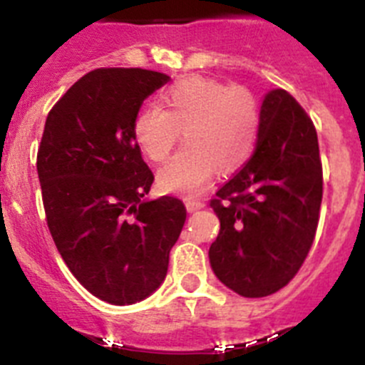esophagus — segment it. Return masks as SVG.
I'll return each mask as SVG.
<instances>
[{"label":"esophagus","mask_w":365,"mask_h":365,"mask_svg":"<svg viewBox=\"0 0 365 365\" xmlns=\"http://www.w3.org/2000/svg\"><path fill=\"white\" fill-rule=\"evenodd\" d=\"M185 205H186V210H188L190 214H192V212H197V210H201V208H205V202H201V201H195V199H186V201H185Z\"/></svg>","instance_id":"1"}]
</instances>
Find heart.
Returning <instances> with one entry per match:
<instances>
[{
    "label": "heart",
    "instance_id": "obj_1",
    "mask_svg": "<svg viewBox=\"0 0 365 365\" xmlns=\"http://www.w3.org/2000/svg\"><path fill=\"white\" fill-rule=\"evenodd\" d=\"M133 122V138L146 159L163 163L185 130L186 146L157 173L164 192L195 195L214 173H230L252 155L261 130V104L245 86L182 78Z\"/></svg>",
    "mask_w": 365,
    "mask_h": 365
}]
</instances>
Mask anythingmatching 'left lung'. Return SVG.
<instances>
[{
    "label": "left lung",
    "instance_id": "1",
    "mask_svg": "<svg viewBox=\"0 0 365 365\" xmlns=\"http://www.w3.org/2000/svg\"><path fill=\"white\" fill-rule=\"evenodd\" d=\"M322 192L314 124L285 89H272L252 157L210 202L221 222L208 250L219 282L245 298L283 289L314 241Z\"/></svg>",
    "mask_w": 365,
    "mask_h": 365
}]
</instances>
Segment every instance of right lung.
Masks as SVG:
<instances>
[{
    "mask_svg": "<svg viewBox=\"0 0 365 365\" xmlns=\"http://www.w3.org/2000/svg\"><path fill=\"white\" fill-rule=\"evenodd\" d=\"M168 80L148 69L87 73L51 109L38 150L58 252L87 291L113 305L159 289L186 221L179 199L146 197L153 173L133 138L138 109Z\"/></svg>",
    "mask_w": 365,
    "mask_h": 365,
    "instance_id": "1",
    "label": "right lung"
}]
</instances>
